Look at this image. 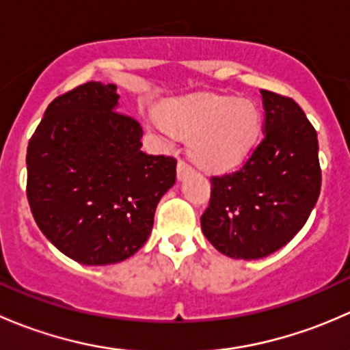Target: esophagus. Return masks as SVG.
Wrapping results in <instances>:
<instances>
[{
    "label": "esophagus",
    "instance_id": "obj_1",
    "mask_svg": "<svg viewBox=\"0 0 350 350\" xmlns=\"http://www.w3.org/2000/svg\"><path fill=\"white\" fill-rule=\"evenodd\" d=\"M189 172H193V167L186 161L178 162V179H183L185 176H188Z\"/></svg>",
    "mask_w": 350,
    "mask_h": 350
}]
</instances>
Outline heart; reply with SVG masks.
<instances>
[{"label": "heart", "mask_w": 350, "mask_h": 350, "mask_svg": "<svg viewBox=\"0 0 350 350\" xmlns=\"http://www.w3.org/2000/svg\"><path fill=\"white\" fill-rule=\"evenodd\" d=\"M150 123L164 135L189 139V154L213 172L234 169L249 155L260 132V113L249 100L204 96L169 100Z\"/></svg>", "instance_id": "heart-1"}]
</instances>
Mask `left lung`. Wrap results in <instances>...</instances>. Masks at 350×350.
I'll return each mask as SVG.
<instances>
[{"instance_id":"1","label":"left lung","mask_w":350,"mask_h":350,"mask_svg":"<svg viewBox=\"0 0 350 350\" xmlns=\"http://www.w3.org/2000/svg\"><path fill=\"white\" fill-rule=\"evenodd\" d=\"M264 137L239 171L211 178L201 230L232 259H260L286 245L320 195L319 139L291 98L260 90Z\"/></svg>"}]
</instances>
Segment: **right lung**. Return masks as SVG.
<instances>
[{"label": "right lung", "instance_id": "add662e5", "mask_svg": "<svg viewBox=\"0 0 350 350\" xmlns=\"http://www.w3.org/2000/svg\"><path fill=\"white\" fill-rule=\"evenodd\" d=\"M115 84L55 98L27 149V198L42 234L84 266L133 256L149 239L176 159L142 152V126L116 111Z\"/></svg>", "mask_w": 350, "mask_h": 350}]
</instances>
